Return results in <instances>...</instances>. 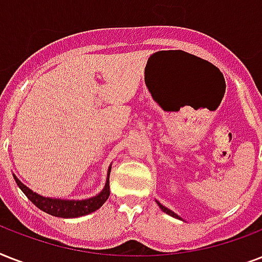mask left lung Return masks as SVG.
<instances>
[{"label": "left lung", "instance_id": "left-lung-1", "mask_svg": "<svg viewBox=\"0 0 262 262\" xmlns=\"http://www.w3.org/2000/svg\"><path fill=\"white\" fill-rule=\"evenodd\" d=\"M156 203H158V205H159L160 209H162V211H163V212H166V213H167V215L172 216V217H175V219H181V217H179V216L177 215V213H175V212H172L171 209H168V208H166V207H164V205H162V204H160L159 201H158V200H156Z\"/></svg>", "mask_w": 262, "mask_h": 262}]
</instances>
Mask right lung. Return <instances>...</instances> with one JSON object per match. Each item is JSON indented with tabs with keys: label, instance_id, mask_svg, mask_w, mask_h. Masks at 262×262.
Segmentation results:
<instances>
[{
	"label": "right lung",
	"instance_id": "1",
	"mask_svg": "<svg viewBox=\"0 0 262 262\" xmlns=\"http://www.w3.org/2000/svg\"><path fill=\"white\" fill-rule=\"evenodd\" d=\"M110 171L111 166L107 170V178L104 187L99 194L90 197L85 200H62V199H51V197H45L34 190H31L30 187H27L20 179L13 175L14 181L17 183V186L21 189V191L28 197L30 201L34 203V205L46 212L49 215L57 216V217H80V216H85L91 212H95L96 209L102 207L103 204L106 203L108 195H110Z\"/></svg>",
	"mask_w": 262,
	"mask_h": 262
}]
</instances>
